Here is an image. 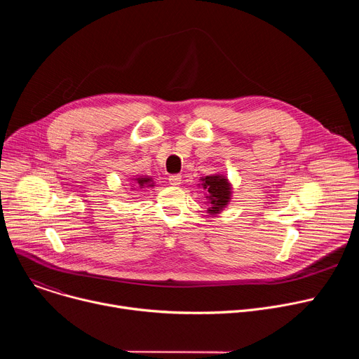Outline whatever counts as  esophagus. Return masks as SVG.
I'll list each match as a JSON object with an SVG mask.
<instances>
[{
  "label": "esophagus",
  "mask_w": 359,
  "mask_h": 359,
  "mask_svg": "<svg viewBox=\"0 0 359 359\" xmlns=\"http://www.w3.org/2000/svg\"><path fill=\"white\" fill-rule=\"evenodd\" d=\"M169 183L172 186H179L182 183V176L180 175H172L169 176Z\"/></svg>",
  "instance_id": "34e87169"
}]
</instances>
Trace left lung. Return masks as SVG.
I'll return each mask as SVG.
<instances>
[{"label": "left lung", "mask_w": 359, "mask_h": 359, "mask_svg": "<svg viewBox=\"0 0 359 359\" xmlns=\"http://www.w3.org/2000/svg\"><path fill=\"white\" fill-rule=\"evenodd\" d=\"M203 187L208 190L210 196V204L212 208L209 212L219 213L222 208H224L229 198H230V184L227 183V179L222 176H208L203 179Z\"/></svg>", "instance_id": "obj_1"}]
</instances>
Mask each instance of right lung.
<instances>
[{"label":"right lung","instance_id":"obj_1","mask_svg":"<svg viewBox=\"0 0 359 359\" xmlns=\"http://www.w3.org/2000/svg\"><path fill=\"white\" fill-rule=\"evenodd\" d=\"M147 183H150V179H144V177H142V179H137V183H135V184H139V186H140V189H142V186H146ZM147 186H151V184H147Z\"/></svg>","mask_w":359,"mask_h":359}]
</instances>
